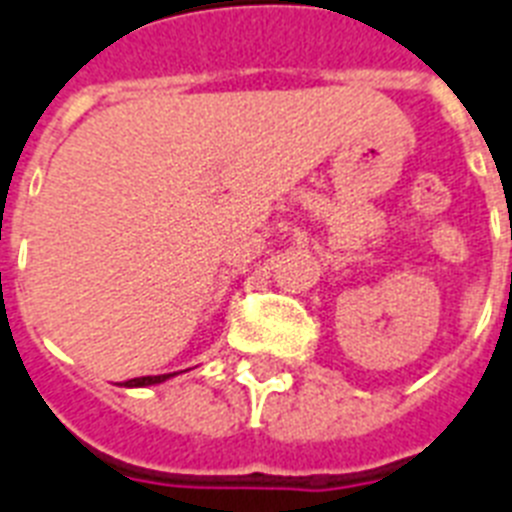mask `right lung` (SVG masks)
Returning a JSON list of instances; mask_svg holds the SVG:
<instances>
[{
  "label": "right lung",
  "instance_id": "1",
  "mask_svg": "<svg viewBox=\"0 0 512 512\" xmlns=\"http://www.w3.org/2000/svg\"><path fill=\"white\" fill-rule=\"evenodd\" d=\"M176 373H162V376H141V378H128V381H123L120 386H152V384H162V381H168V378H173Z\"/></svg>",
  "mask_w": 512,
  "mask_h": 512
}]
</instances>
